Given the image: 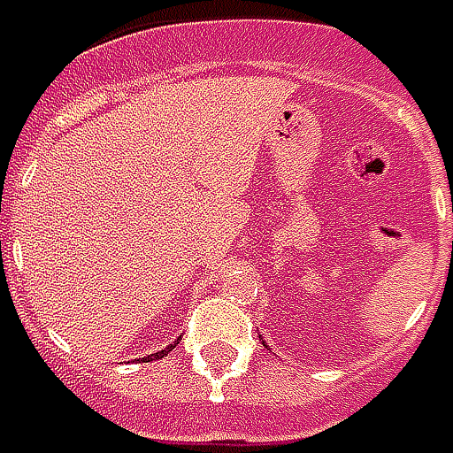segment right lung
I'll return each mask as SVG.
<instances>
[{
    "mask_svg": "<svg viewBox=\"0 0 453 453\" xmlns=\"http://www.w3.org/2000/svg\"><path fill=\"white\" fill-rule=\"evenodd\" d=\"M178 344H180V339H175V342H170L168 347H163V349L155 351V354H148V357H142V359H148V362H152V359H163V357H168L170 351L175 349Z\"/></svg>",
    "mask_w": 453,
    "mask_h": 453,
    "instance_id": "right-lung-1",
    "label": "right lung"
}]
</instances>
